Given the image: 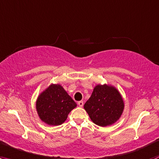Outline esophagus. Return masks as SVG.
Wrapping results in <instances>:
<instances>
[{
	"label": "esophagus",
	"instance_id": "esophagus-1",
	"mask_svg": "<svg viewBox=\"0 0 159 159\" xmlns=\"http://www.w3.org/2000/svg\"><path fill=\"white\" fill-rule=\"evenodd\" d=\"M78 105H79L80 107H83V105H84V102H83V101H79V102H78Z\"/></svg>",
	"mask_w": 159,
	"mask_h": 159
}]
</instances>
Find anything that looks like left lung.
Masks as SVG:
<instances>
[{"mask_svg":"<svg viewBox=\"0 0 159 159\" xmlns=\"http://www.w3.org/2000/svg\"><path fill=\"white\" fill-rule=\"evenodd\" d=\"M124 102L118 90L112 86H95L84 108L94 124L102 127L118 121L124 109Z\"/></svg>","mask_w":159,"mask_h":159,"instance_id":"1","label":"left lung"}]
</instances>
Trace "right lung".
Returning <instances> with one entry per match:
<instances>
[{"instance_id":"add662e5","label":"right lung","mask_w":159,"mask_h":159,"mask_svg":"<svg viewBox=\"0 0 159 159\" xmlns=\"http://www.w3.org/2000/svg\"><path fill=\"white\" fill-rule=\"evenodd\" d=\"M77 106L60 84H51L43 91L36 102L40 118L50 125H59L65 121L68 114Z\"/></svg>"}]
</instances>
